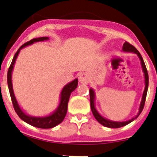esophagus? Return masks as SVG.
I'll use <instances>...</instances> for the list:
<instances>
[{"label": "esophagus", "mask_w": 157, "mask_h": 157, "mask_svg": "<svg viewBox=\"0 0 157 157\" xmlns=\"http://www.w3.org/2000/svg\"><path fill=\"white\" fill-rule=\"evenodd\" d=\"M79 80L81 83L87 84L89 83V77L88 75L86 74H81L80 75V77H79Z\"/></svg>", "instance_id": "1"}]
</instances>
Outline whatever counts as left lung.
Here are the masks:
<instances>
[{"mask_svg": "<svg viewBox=\"0 0 157 157\" xmlns=\"http://www.w3.org/2000/svg\"><path fill=\"white\" fill-rule=\"evenodd\" d=\"M123 51L124 52H134V53H136L138 55V56L139 57L140 60H141V67H142V70L144 74V78H145V88L144 90V92H143V95H142V99H141V102L140 104V107H139V111H138V114L133 117L131 120H128V121H125V122H116V121H112V120H109L108 119L104 118L103 117H101V115L98 113V112L97 111V110L95 108V92L92 89H90V106H91V110L92 113H93L94 117L96 119L98 123H101V125H103L105 127H108V128H120V127H123L126 125L128 124L131 122H132L133 120H135V119L138 117V116L140 115V113H141V111L143 110V108H144V103H145V100H146V96H147V89H148V83H149V78H148V73L147 71L146 66H145L144 62L143 60V58L140 54V52H138V49H137L134 46H132V44H130L128 42H125L123 46Z\"/></svg>", "mask_w": 157, "mask_h": 157, "instance_id": "left-lung-1", "label": "left lung"}]
</instances>
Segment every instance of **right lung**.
<instances>
[{
  "mask_svg": "<svg viewBox=\"0 0 157 157\" xmlns=\"http://www.w3.org/2000/svg\"><path fill=\"white\" fill-rule=\"evenodd\" d=\"M49 40L48 37H37V38H34L31 40L29 42L24 44L19 49H18L17 52L15 54L14 57H13L12 62H11L10 66L9 67V70L7 72V83H8V88H9L11 100H12L13 108H14L15 111L18 114L23 121L25 123H29V125L33 126H35L37 128H53L59 123H62L63 121L64 118L65 117V115L67 113V103H68L69 98H70L71 93L77 88V84H78V80L75 79L71 83H67L64 86L62 89V92H61L60 96V103H59V106L56 108V110L52 113V114L49 115L47 117H31L29 115H27L22 111V109L19 107V104H18L17 101L16 99V97L14 95V92L13 90V84H12V72L13 69V66H14L15 62L16 60L18 55H19V52L22 48L25 47L26 46L31 45V44H34L35 42H39V41H44Z\"/></svg>",
  "mask_w": 157,
  "mask_h": 157,
  "instance_id": "obj_1",
  "label": "right lung"
}]
</instances>
